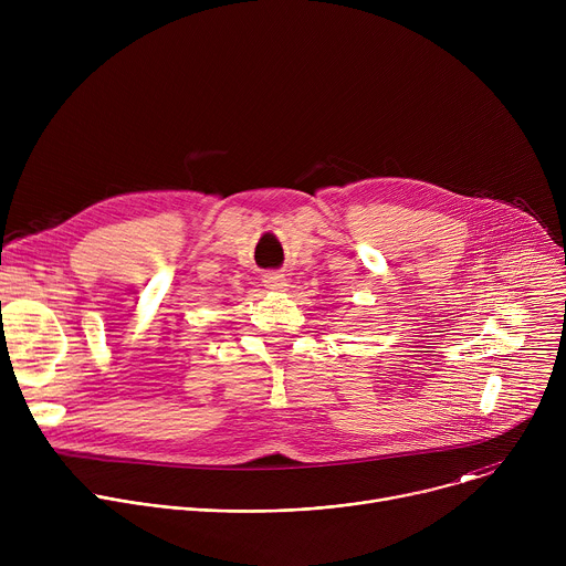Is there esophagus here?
Here are the masks:
<instances>
[{
    "mask_svg": "<svg viewBox=\"0 0 566 566\" xmlns=\"http://www.w3.org/2000/svg\"><path fill=\"white\" fill-rule=\"evenodd\" d=\"M264 286L271 291H284L289 286V280L284 273H266L264 275Z\"/></svg>",
    "mask_w": 566,
    "mask_h": 566,
    "instance_id": "obj_1",
    "label": "esophagus"
}]
</instances>
